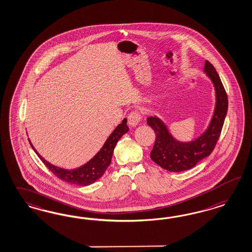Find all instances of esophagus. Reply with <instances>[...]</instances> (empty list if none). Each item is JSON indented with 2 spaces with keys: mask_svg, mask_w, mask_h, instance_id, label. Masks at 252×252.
I'll use <instances>...</instances> for the list:
<instances>
[{
  "mask_svg": "<svg viewBox=\"0 0 252 252\" xmlns=\"http://www.w3.org/2000/svg\"><path fill=\"white\" fill-rule=\"evenodd\" d=\"M127 119H128V126L131 127H136L141 120V115L137 111H133L130 113Z\"/></svg>",
  "mask_w": 252,
  "mask_h": 252,
  "instance_id": "1",
  "label": "esophagus"
}]
</instances>
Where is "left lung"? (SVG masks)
Segmentation results:
<instances>
[{"mask_svg":"<svg viewBox=\"0 0 252 252\" xmlns=\"http://www.w3.org/2000/svg\"><path fill=\"white\" fill-rule=\"evenodd\" d=\"M203 71L214 84L215 106L211 121L200 136L190 141H180L173 137L165 123L158 116L147 118V124L156 135L151 158L159 166L170 172H183L196 166L199 160L208 157L214 151L221 134L228 109L227 95L220 76L210 62L205 61Z\"/></svg>","mask_w":252,"mask_h":252,"instance_id":"obj_1","label":"left lung"}]
</instances>
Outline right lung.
I'll return each instance as SVG.
<instances>
[{
	"label": "right lung",
	"instance_id": "obj_1",
	"mask_svg": "<svg viewBox=\"0 0 252 252\" xmlns=\"http://www.w3.org/2000/svg\"><path fill=\"white\" fill-rule=\"evenodd\" d=\"M126 122L127 120L126 118H125L122 123L115 127L113 133L107 138L105 143L101 147V149L92 159L89 160L87 163H85L84 165L76 169H72V170L58 167L50 163L42 156L38 154V152L31 144L30 139L29 141L34 152L37 153L38 158L42 160V162L45 164L47 168L51 172H53L54 175L57 176L58 178L67 183L78 185V186H89L91 184L94 183L95 181H97L103 176L104 172L110 165L117 141L129 130L128 126H126Z\"/></svg>",
	"mask_w": 252,
	"mask_h": 252
}]
</instances>
